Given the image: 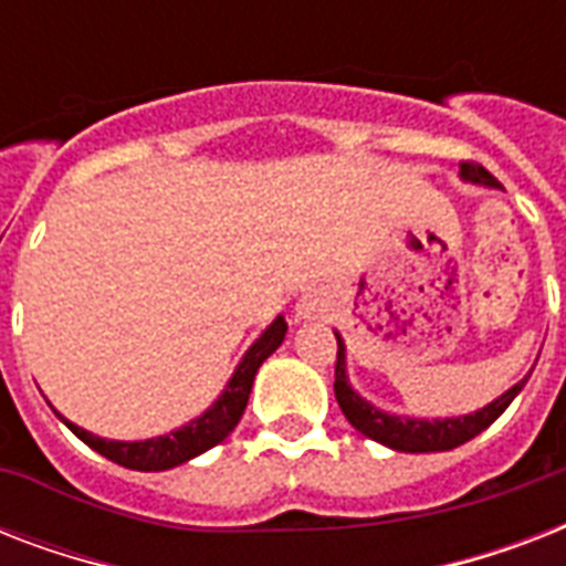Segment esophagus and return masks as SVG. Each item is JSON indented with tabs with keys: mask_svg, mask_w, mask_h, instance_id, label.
Returning a JSON list of instances; mask_svg holds the SVG:
<instances>
[{
	"mask_svg": "<svg viewBox=\"0 0 566 566\" xmlns=\"http://www.w3.org/2000/svg\"><path fill=\"white\" fill-rule=\"evenodd\" d=\"M296 314H300V319H317L319 314H323V305H319L317 296H305V300L300 302Z\"/></svg>",
	"mask_w": 566,
	"mask_h": 566,
	"instance_id": "obj_1",
	"label": "esophagus"
}]
</instances>
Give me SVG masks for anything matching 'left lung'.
<instances>
[{
  "label": "left lung",
  "instance_id": "1",
  "mask_svg": "<svg viewBox=\"0 0 566 566\" xmlns=\"http://www.w3.org/2000/svg\"><path fill=\"white\" fill-rule=\"evenodd\" d=\"M458 176L470 185H484V188H500V181L493 179L491 172L479 167V164H461L458 167ZM337 364H335V396L340 411L355 429L361 431L364 438L376 440L381 447L396 449V452H447V449H455L467 440H473L475 434H482L488 426H491L496 417H500L514 396L526 387V378H520L517 385L509 387L505 394L496 396L493 402H488L484 408L473 413H461V417H443V420H422V417H405V413H390L376 408L373 402H367L353 385H349V376H346V344L344 337L337 335Z\"/></svg>",
  "mask_w": 566,
  "mask_h": 566
}]
</instances>
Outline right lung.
<instances>
[{"instance_id": "right-lung-1", "label": "right lung", "mask_w": 566, "mask_h": 566, "mask_svg": "<svg viewBox=\"0 0 566 566\" xmlns=\"http://www.w3.org/2000/svg\"><path fill=\"white\" fill-rule=\"evenodd\" d=\"M284 335H287V323L284 317H279L270 323V326L261 332L255 344L249 346L247 355L240 358V364L231 373L229 385L217 399L211 402V408H205L196 420H190L188 426H181L176 431H167V434H158V438L146 440H108L93 434V431L75 426L57 413V420L64 422L66 429L73 431L75 438L84 440L87 447L96 449L99 455H105L108 461L119 467H128V470H140V473H161V470H172V467L188 464L190 458L202 455L211 447L222 443L229 438L231 429L238 426L243 411H247L249 394H252V381H255L258 367L270 358V355L282 346Z\"/></svg>"}]
</instances>
